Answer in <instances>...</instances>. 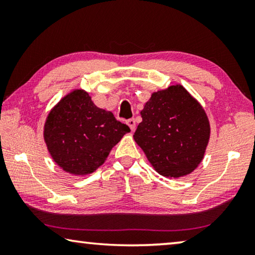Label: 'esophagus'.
Segmentation results:
<instances>
[{
  "label": "esophagus",
  "instance_id": "34e87169",
  "mask_svg": "<svg viewBox=\"0 0 255 255\" xmlns=\"http://www.w3.org/2000/svg\"><path fill=\"white\" fill-rule=\"evenodd\" d=\"M127 125L129 126V128L131 129V131L135 130V128H136V122H135V119H133V118L128 119V120H127Z\"/></svg>",
  "mask_w": 255,
  "mask_h": 255
}]
</instances>
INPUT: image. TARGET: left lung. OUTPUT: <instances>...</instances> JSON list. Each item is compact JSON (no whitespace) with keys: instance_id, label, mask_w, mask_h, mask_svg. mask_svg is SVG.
Here are the masks:
<instances>
[{"instance_id":"obj_1","label":"left lung","mask_w":255,"mask_h":255,"mask_svg":"<svg viewBox=\"0 0 255 255\" xmlns=\"http://www.w3.org/2000/svg\"><path fill=\"white\" fill-rule=\"evenodd\" d=\"M140 116L133 139L157 173L179 179L197 169L209 143L210 124L182 85L153 92Z\"/></svg>"}]
</instances>
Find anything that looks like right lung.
<instances>
[{
  "mask_svg": "<svg viewBox=\"0 0 255 255\" xmlns=\"http://www.w3.org/2000/svg\"><path fill=\"white\" fill-rule=\"evenodd\" d=\"M129 131L127 125L118 122L111 111L94 105L88 92L75 89L47 116L44 139L60 169L83 176L97 171Z\"/></svg>",
  "mask_w": 255,
  "mask_h": 255,
  "instance_id": "1",
  "label": "right lung"
}]
</instances>
